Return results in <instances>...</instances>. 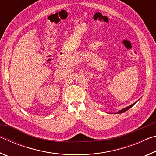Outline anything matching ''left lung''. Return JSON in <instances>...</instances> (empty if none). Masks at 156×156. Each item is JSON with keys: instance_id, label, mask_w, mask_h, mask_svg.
I'll use <instances>...</instances> for the list:
<instances>
[{"instance_id": "obj_1", "label": "left lung", "mask_w": 156, "mask_h": 156, "mask_svg": "<svg viewBox=\"0 0 156 156\" xmlns=\"http://www.w3.org/2000/svg\"><path fill=\"white\" fill-rule=\"evenodd\" d=\"M136 103V102H134V103L133 104H132L131 105H129V107H125V108H124V109H121V110H120L119 111V112H118L117 113H124V112H126V111H127L128 109H130V108L131 107H133V105H135Z\"/></svg>"}]
</instances>
